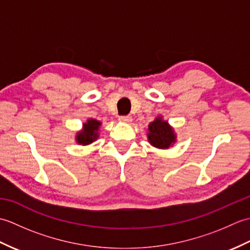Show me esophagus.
I'll return each mask as SVG.
<instances>
[{"mask_svg":"<svg viewBox=\"0 0 250 250\" xmlns=\"http://www.w3.org/2000/svg\"><path fill=\"white\" fill-rule=\"evenodd\" d=\"M119 121L125 122V124H130V122H132V117L131 116H120Z\"/></svg>","mask_w":250,"mask_h":250,"instance_id":"esophagus-1","label":"esophagus"}]
</instances>
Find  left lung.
<instances>
[{
    "label": "left lung",
    "mask_w": 250,
    "mask_h": 250,
    "mask_svg": "<svg viewBox=\"0 0 250 250\" xmlns=\"http://www.w3.org/2000/svg\"><path fill=\"white\" fill-rule=\"evenodd\" d=\"M147 139L149 144L159 149H168L176 143L177 136L173 126L162 116H158L148 125Z\"/></svg>",
    "instance_id": "1"
}]
</instances>
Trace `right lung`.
Instances as JSON below:
<instances>
[{
	"label": "right lung",
	"instance_id": "1",
	"mask_svg": "<svg viewBox=\"0 0 250 250\" xmlns=\"http://www.w3.org/2000/svg\"><path fill=\"white\" fill-rule=\"evenodd\" d=\"M102 122L90 118L83 124V129L78 131L75 135V141L77 144L86 146L92 144L93 142L99 139V130Z\"/></svg>",
	"mask_w": 250,
	"mask_h": 250
}]
</instances>
